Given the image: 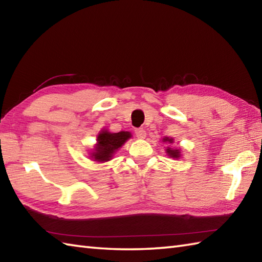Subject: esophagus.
<instances>
[{"mask_svg": "<svg viewBox=\"0 0 262 262\" xmlns=\"http://www.w3.org/2000/svg\"><path fill=\"white\" fill-rule=\"evenodd\" d=\"M135 134H136V137L140 138V140H143V138L146 137V132L144 130L143 128H136Z\"/></svg>", "mask_w": 262, "mask_h": 262, "instance_id": "1", "label": "esophagus"}]
</instances>
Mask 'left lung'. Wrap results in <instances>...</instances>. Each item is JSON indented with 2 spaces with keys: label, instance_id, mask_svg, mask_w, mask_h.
<instances>
[{
  "label": "left lung",
  "instance_id": "obj_1",
  "mask_svg": "<svg viewBox=\"0 0 262 262\" xmlns=\"http://www.w3.org/2000/svg\"><path fill=\"white\" fill-rule=\"evenodd\" d=\"M162 141L164 143H168V144H172L174 142L173 137H164ZM165 152H166V154H168V157H170L172 159H176V160L180 159L182 157L181 149L179 147H170V146H168L165 148Z\"/></svg>",
  "mask_w": 262,
  "mask_h": 262
}]
</instances>
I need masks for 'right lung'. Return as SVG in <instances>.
<instances>
[{
	"label": "right lung",
	"mask_w": 262,
	"mask_h": 262,
	"mask_svg": "<svg viewBox=\"0 0 262 262\" xmlns=\"http://www.w3.org/2000/svg\"><path fill=\"white\" fill-rule=\"evenodd\" d=\"M130 137L129 132L111 133L108 129H101L97 135V143L93 149L89 153V158L98 163L108 162Z\"/></svg>",
	"instance_id": "add662e5"
}]
</instances>
